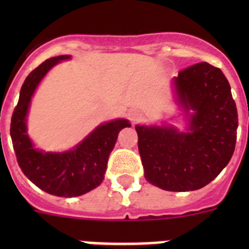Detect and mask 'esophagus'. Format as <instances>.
Here are the masks:
<instances>
[{
	"label": "esophagus",
	"instance_id": "34e87169",
	"mask_svg": "<svg viewBox=\"0 0 249 249\" xmlns=\"http://www.w3.org/2000/svg\"><path fill=\"white\" fill-rule=\"evenodd\" d=\"M128 117H129V120H131L132 123H136V122H138L140 120H142L143 114H142V112H141L140 109H132V111H129Z\"/></svg>",
	"mask_w": 249,
	"mask_h": 249
}]
</instances>
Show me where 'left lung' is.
Returning a JSON list of instances; mask_svg holds the SVG:
<instances>
[{
	"instance_id": "left-lung-1",
	"label": "left lung",
	"mask_w": 249,
	"mask_h": 249,
	"mask_svg": "<svg viewBox=\"0 0 249 249\" xmlns=\"http://www.w3.org/2000/svg\"><path fill=\"white\" fill-rule=\"evenodd\" d=\"M176 105L184 128L163 122L136 124L144 178L171 192L199 190L231 160L236 147L238 114L223 72L202 62L173 77Z\"/></svg>"
}]
</instances>
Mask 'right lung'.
I'll use <instances>...</instances> for the list:
<instances>
[{"label":"right lung","instance_id":"1","mask_svg":"<svg viewBox=\"0 0 249 249\" xmlns=\"http://www.w3.org/2000/svg\"><path fill=\"white\" fill-rule=\"evenodd\" d=\"M71 56H57L35 68L25 80L11 120V138L19 168L38 188L58 197H78L100 186L105 179L107 160L118 133L131 127L126 118L100 123L81 142L62 152L39 149L27 133V116L32 97L46 74Z\"/></svg>","mask_w":249,"mask_h":249}]
</instances>
